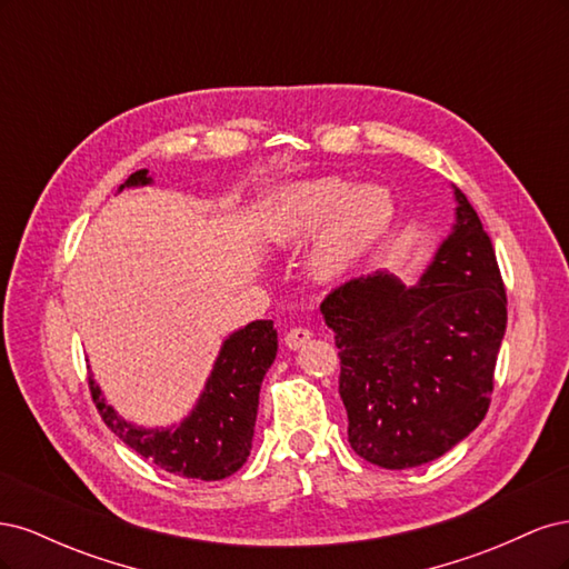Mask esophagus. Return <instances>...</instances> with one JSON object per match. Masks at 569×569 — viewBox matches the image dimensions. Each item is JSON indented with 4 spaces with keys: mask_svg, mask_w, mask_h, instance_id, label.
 I'll return each mask as SVG.
<instances>
[{
    "mask_svg": "<svg viewBox=\"0 0 569 569\" xmlns=\"http://www.w3.org/2000/svg\"><path fill=\"white\" fill-rule=\"evenodd\" d=\"M308 339H311V330H306V327H291V330L284 335V343L291 351L301 349Z\"/></svg>",
    "mask_w": 569,
    "mask_h": 569,
    "instance_id": "esophagus-1",
    "label": "esophagus"
}]
</instances>
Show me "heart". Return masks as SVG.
Segmentation results:
<instances>
[{"mask_svg":"<svg viewBox=\"0 0 569 569\" xmlns=\"http://www.w3.org/2000/svg\"><path fill=\"white\" fill-rule=\"evenodd\" d=\"M393 220V201L387 189L325 178L301 182L282 197L280 234L297 239L325 222L311 253L320 274H337L353 266L387 234Z\"/></svg>","mask_w":569,"mask_h":569,"instance_id":"b5f03b06","label":"heart"}]
</instances>
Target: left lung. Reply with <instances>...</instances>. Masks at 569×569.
Here are the masks:
<instances>
[{"mask_svg":"<svg viewBox=\"0 0 569 569\" xmlns=\"http://www.w3.org/2000/svg\"><path fill=\"white\" fill-rule=\"evenodd\" d=\"M456 226L416 287L353 278L320 303L339 349L351 449L385 470L451 451L485 420L508 322L489 234L456 189Z\"/></svg>","mask_w":569,"mask_h":569,"instance_id":"8db88e82","label":"left lung"}]
</instances>
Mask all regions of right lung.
Wrapping results in <instances>:
<instances>
[{
  "label": "right lung",
  "mask_w": 569,
  "mask_h": 569,
  "mask_svg": "<svg viewBox=\"0 0 569 569\" xmlns=\"http://www.w3.org/2000/svg\"><path fill=\"white\" fill-rule=\"evenodd\" d=\"M149 182L147 170H137L120 189ZM274 353H278V332L272 330V320H253L230 335L222 343L192 416L176 429H144L126 422L116 416L90 377L92 401L111 432L161 470L187 479H226L249 458L258 391Z\"/></svg>",
  "instance_id": "right-lung-1"
}]
</instances>
